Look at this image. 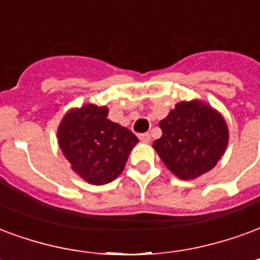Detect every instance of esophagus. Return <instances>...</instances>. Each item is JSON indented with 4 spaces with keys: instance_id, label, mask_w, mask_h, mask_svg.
Instances as JSON below:
<instances>
[{
    "instance_id": "obj_1",
    "label": "esophagus",
    "mask_w": 260,
    "mask_h": 260,
    "mask_svg": "<svg viewBox=\"0 0 260 260\" xmlns=\"http://www.w3.org/2000/svg\"><path fill=\"white\" fill-rule=\"evenodd\" d=\"M139 139L142 140V142H145V143H147V142H150V134H140L139 135Z\"/></svg>"
}]
</instances>
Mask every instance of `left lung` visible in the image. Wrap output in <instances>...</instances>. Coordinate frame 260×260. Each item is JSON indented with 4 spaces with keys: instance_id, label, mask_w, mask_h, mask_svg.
<instances>
[{
    "instance_id": "left-lung-1",
    "label": "left lung",
    "mask_w": 260,
    "mask_h": 260,
    "mask_svg": "<svg viewBox=\"0 0 260 260\" xmlns=\"http://www.w3.org/2000/svg\"><path fill=\"white\" fill-rule=\"evenodd\" d=\"M162 136L154 142L159 158L178 178H199L212 169L228 146L222 115L201 102H180L159 121Z\"/></svg>"
}]
</instances>
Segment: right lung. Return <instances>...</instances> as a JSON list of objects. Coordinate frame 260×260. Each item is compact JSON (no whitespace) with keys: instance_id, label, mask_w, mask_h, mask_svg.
<instances>
[{"instance_id":"right-lung-1","label":"right lung","mask_w":260,"mask_h":260,"mask_svg":"<svg viewBox=\"0 0 260 260\" xmlns=\"http://www.w3.org/2000/svg\"><path fill=\"white\" fill-rule=\"evenodd\" d=\"M109 110L85 105L69 111L57 139L71 168L92 184H106L122 172L132 147L139 142L129 129L107 118Z\"/></svg>"}]
</instances>
